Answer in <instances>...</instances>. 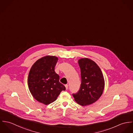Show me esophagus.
I'll use <instances>...</instances> for the list:
<instances>
[{
    "label": "esophagus",
    "mask_w": 133,
    "mask_h": 133,
    "mask_svg": "<svg viewBox=\"0 0 133 133\" xmlns=\"http://www.w3.org/2000/svg\"><path fill=\"white\" fill-rule=\"evenodd\" d=\"M65 87L66 90H68V84H65Z\"/></svg>",
    "instance_id": "esophagus-1"
}]
</instances>
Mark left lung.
<instances>
[{"label": "left lung", "mask_w": 133, "mask_h": 133, "mask_svg": "<svg viewBox=\"0 0 133 133\" xmlns=\"http://www.w3.org/2000/svg\"><path fill=\"white\" fill-rule=\"evenodd\" d=\"M78 62L81 83L79 91L73 96L79 104L89 105L97 101L102 94L105 85L104 77L100 68L91 59L80 58Z\"/></svg>", "instance_id": "left-lung-1"}]
</instances>
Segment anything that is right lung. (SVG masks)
<instances>
[{"mask_svg":"<svg viewBox=\"0 0 133 133\" xmlns=\"http://www.w3.org/2000/svg\"><path fill=\"white\" fill-rule=\"evenodd\" d=\"M58 58L47 55L37 60L29 72L28 84L33 97L45 105L56 100L65 87L59 82V76L55 72Z\"/></svg>","mask_w":133,"mask_h":133,"instance_id":"obj_1","label":"right lung"}]
</instances>
